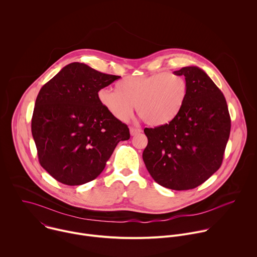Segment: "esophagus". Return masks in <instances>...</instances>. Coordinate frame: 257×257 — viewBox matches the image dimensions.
Here are the masks:
<instances>
[{"instance_id": "obj_1", "label": "esophagus", "mask_w": 257, "mask_h": 257, "mask_svg": "<svg viewBox=\"0 0 257 257\" xmlns=\"http://www.w3.org/2000/svg\"><path fill=\"white\" fill-rule=\"evenodd\" d=\"M142 130L141 129H139V128H130V134H131V136H134V135H136V134H138V133H140Z\"/></svg>"}]
</instances>
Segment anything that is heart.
I'll use <instances>...</instances> for the list:
<instances>
[{"instance_id": "b5f03b06", "label": "heart", "mask_w": 257, "mask_h": 257, "mask_svg": "<svg viewBox=\"0 0 257 257\" xmlns=\"http://www.w3.org/2000/svg\"><path fill=\"white\" fill-rule=\"evenodd\" d=\"M189 88L185 77L170 72L125 77L115 90L103 88L97 93L101 106L115 119L128 121L135 105L141 117L152 126H163L182 112Z\"/></svg>"}]
</instances>
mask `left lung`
<instances>
[{
	"label": "left lung",
	"instance_id": "obj_1",
	"mask_svg": "<svg viewBox=\"0 0 257 257\" xmlns=\"http://www.w3.org/2000/svg\"><path fill=\"white\" fill-rule=\"evenodd\" d=\"M174 73L187 80V101L174 121L144 129L148 144L142 157L157 184L186 191L202 185L220 168L231 120L224 95L203 69L192 65Z\"/></svg>",
	"mask_w": 257,
	"mask_h": 257
}]
</instances>
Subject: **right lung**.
<instances>
[{
  "label": "right lung",
  "instance_id": "right-lung-1",
  "mask_svg": "<svg viewBox=\"0 0 257 257\" xmlns=\"http://www.w3.org/2000/svg\"><path fill=\"white\" fill-rule=\"evenodd\" d=\"M119 77L72 62L41 88L32 136L41 166L57 182L79 186L95 180L117 144L130 138L127 125L97 99L100 89Z\"/></svg>",
  "mask_w": 257,
  "mask_h": 257
}]
</instances>
